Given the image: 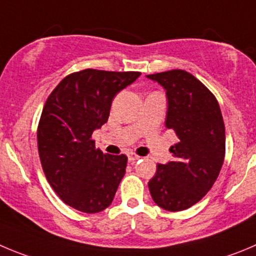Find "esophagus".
<instances>
[{
    "mask_svg": "<svg viewBox=\"0 0 256 256\" xmlns=\"http://www.w3.org/2000/svg\"><path fill=\"white\" fill-rule=\"evenodd\" d=\"M128 162H130V163H134V162L139 160V159H140L139 155L134 154V152H130V154H128Z\"/></svg>",
    "mask_w": 256,
    "mask_h": 256,
    "instance_id": "34e87169",
    "label": "esophagus"
}]
</instances>
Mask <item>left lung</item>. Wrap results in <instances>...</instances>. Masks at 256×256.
<instances>
[{"label": "left lung", "instance_id": "left-lung-1", "mask_svg": "<svg viewBox=\"0 0 256 256\" xmlns=\"http://www.w3.org/2000/svg\"><path fill=\"white\" fill-rule=\"evenodd\" d=\"M166 90V128L178 144L170 146L173 162L158 164L149 180L155 204L166 211H183L207 194L225 158V125L216 97L182 69L146 76Z\"/></svg>", "mask_w": 256, "mask_h": 256}]
</instances>
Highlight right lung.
Wrapping results in <instances>:
<instances>
[{
  "instance_id": "right-lung-1",
  "label": "right lung",
  "mask_w": 256,
  "mask_h": 256,
  "mask_svg": "<svg viewBox=\"0 0 256 256\" xmlns=\"http://www.w3.org/2000/svg\"><path fill=\"white\" fill-rule=\"evenodd\" d=\"M140 74L84 69L66 76L45 102L38 128L42 170L64 204L78 211L107 208L125 176L128 156L96 149L92 134L108 120L114 96Z\"/></svg>"
}]
</instances>
